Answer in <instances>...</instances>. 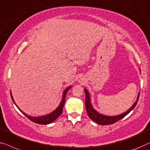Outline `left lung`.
Segmentation results:
<instances>
[{"instance_id": "obj_1", "label": "left lung", "mask_w": 150, "mask_h": 150, "mask_svg": "<svg viewBox=\"0 0 150 150\" xmlns=\"http://www.w3.org/2000/svg\"><path fill=\"white\" fill-rule=\"evenodd\" d=\"M86 94V100H85V105H86V111H87L88 115L90 117V119L93 120L94 122H95L96 123L100 124V125H109V124H114L117 121H119L120 120L122 119L126 115H128L132 109H133L135 106L137 104L139 98V92L137 96V100H136V102L134 103L133 105L128 109L127 111H126L125 113H123L122 114L116 115V116H106V115H101L100 113H98L97 111H96L92 107L91 103H90V98L89 96V93L87 91V90H84Z\"/></svg>"}]
</instances>
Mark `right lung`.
<instances>
[{"instance_id": "right-lung-1", "label": "right lung", "mask_w": 150, "mask_h": 150, "mask_svg": "<svg viewBox=\"0 0 150 150\" xmlns=\"http://www.w3.org/2000/svg\"><path fill=\"white\" fill-rule=\"evenodd\" d=\"M71 87H69L67 88L66 90H64V94H63V96H62V100H61V103L59 105V106L57 107V109L56 110L54 111L53 112L50 113V114H48L47 115H43V116H41V117H31L30 115H28L26 113L23 112L22 110H20V109H19V110H20L21 112H22L23 114L24 115H26V116L28 118L29 120H31V121L35 122V123H37V124H50L51 123V122H54L55 120H56V118H58L59 116H60V115L62 113V109H63V107H64V102H65V97H66V94H67V92L69 91V90L70 89ZM11 98L13 101V103H15L14 100H13V96L11 95ZM15 105H16V103H15ZM17 106V105H16ZM18 107V106H17Z\"/></svg>"}]
</instances>
